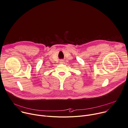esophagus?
Returning a JSON list of instances; mask_svg holds the SVG:
<instances>
[{
  "mask_svg": "<svg viewBox=\"0 0 128 128\" xmlns=\"http://www.w3.org/2000/svg\"><path fill=\"white\" fill-rule=\"evenodd\" d=\"M60 63H61V64H62V63H63V61H60Z\"/></svg>",
  "mask_w": 128,
  "mask_h": 128,
  "instance_id": "esophagus-1",
  "label": "esophagus"
}]
</instances>
